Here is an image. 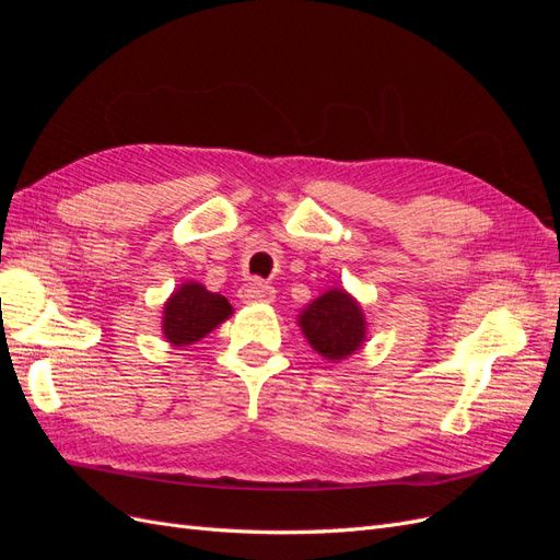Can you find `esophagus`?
I'll list each match as a JSON object with an SVG mask.
<instances>
[{"label": "esophagus", "mask_w": 560, "mask_h": 560, "mask_svg": "<svg viewBox=\"0 0 560 560\" xmlns=\"http://www.w3.org/2000/svg\"><path fill=\"white\" fill-rule=\"evenodd\" d=\"M243 301H257V303H270L276 299V290L268 282L261 280H249L241 290Z\"/></svg>", "instance_id": "obj_1"}]
</instances>
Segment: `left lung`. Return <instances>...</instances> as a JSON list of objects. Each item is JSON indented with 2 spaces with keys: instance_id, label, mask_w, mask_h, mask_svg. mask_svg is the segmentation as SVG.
<instances>
[{
  "instance_id": "left-lung-1",
  "label": "left lung",
  "mask_w": 560,
  "mask_h": 560,
  "mask_svg": "<svg viewBox=\"0 0 560 560\" xmlns=\"http://www.w3.org/2000/svg\"><path fill=\"white\" fill-rule=\"evenodd\" d=\"M299 327L315 352L329 362H341L366 341L362 306L346 290H329L299 315Z\"/></svg>"
}]
</instances>
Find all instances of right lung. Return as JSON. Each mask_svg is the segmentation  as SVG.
Returning a JSON list of instances; mask_svg holds the SVG:
<instances>
[{
	"label": "right lung",
	"instance_id": "right-lung-1",
	"mask_svg": "<svg viewBox=\"0 0 560 560\" xmlns=\"http://www.w3.org/2000/svg\"><path fill=\"white\" fill-rule=\"evenodd\" d=\"M233 313L226 296L208 292L200 282H184L163 308V336L173 346H191L206 338Z\"/></svg>",
	"mask_w": 560,
	"mask_h": 560
}]
</instances>
